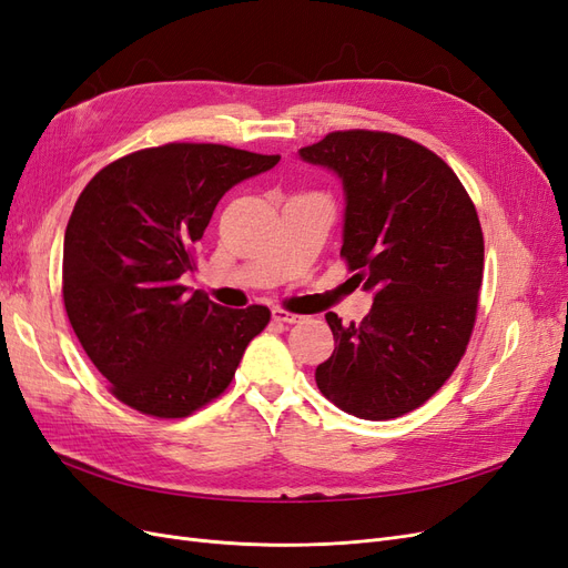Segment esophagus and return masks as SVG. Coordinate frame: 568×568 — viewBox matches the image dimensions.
Returning a JSON list of instances; mask_svg holds the SVG:
<instances>
[{"instance_id": "obj_1", "label": "esophagus", "mask_w": 568, "mask_h": 568, "mask_svg": "<svg viewBox=\"0 0 568 568\" xmlns=\"http://www.w3.org/2000/svg\"><path fill=\"white\" fill-rule=\"evenodd\" d=\"M272 317L277 320V322H284V324H296V322H303V320H305L303 315H296V313L282 311V307H274V311H272Z\"/></svg>"}]
</instances>
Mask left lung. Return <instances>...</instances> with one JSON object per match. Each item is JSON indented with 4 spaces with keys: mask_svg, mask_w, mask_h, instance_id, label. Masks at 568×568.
I'll use <instances>...</instances> for the list:
<instances>
[{
    "mask_svg": "<svg viewBox=\"0 0 568 568\" xmlns=\"http://www.w3.org/2000/svg\"><path fill=\"white\" fill-rule=\"evenodd\" d=\"M298 156L341 180V255L374 294L359 324L324 315L336 348L315 382L348 415L395 419L432 398L467 351L484 280L476 209L448 163L400 134L332 132Z\"/></svg>",
    "mask_w": 568,
    "mask_h": 568,
    "instance_id": "left-lung-1",
    "label": "left lung"
}]
</instances>
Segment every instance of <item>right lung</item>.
Returning a JSON list of instances; mask_svg holds the SVG:
<instances>
[{
	"label": "right lung",
	"instance_id": "add662e5",
	"mask_svg": "<svg viewBox=\"0 0 568 568\" xmlns=\"http://www.w3.org/2000/svg\"><path fill=\"white\" fill-rule=\"evenodd\" d=\"M280 156L165 144L106 165L82 189L63 239V303L120 403L180 419L225 390L270 311H232L180 277L217 201Z\"/></svg>",
	"mask_w": 568,
	"mask_h": 568
}]
</instances>
